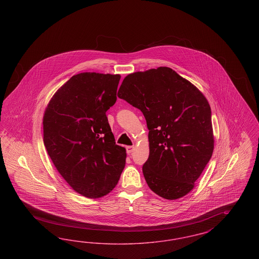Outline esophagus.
I'll return each mask as SVG.
<instances>
[{"label":"esophagus","instance_id":"1","mask_svg":"<svg viewBox=\"0 0 259 259\" xmlns=\"http://www.w3.org/2000/svg\"><path fill=\"white\" fill-rule=\"evenodd\" d=\"M134 149H135V147H131V146H129V147H127V148H126V151H127V153H128V154H130V153H132V152L134 151Z\"/></svg>","mask_w":259,"mask_h":259}]
</instances>
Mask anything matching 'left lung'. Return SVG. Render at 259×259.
Wrapping results in <instances>:
<instances>
[{"label":"left lung","instance_id":"obj_1","mask_svg":"<svg viewBox=\"0 0 259 259\" xmlns=\"http://www.w3.org/2000/svg\"><path fill=\"white\" fill-rule=\"evenodd\" d=\"M117 96L141 110L147 120L149 156L143 172L149 188L167 200L184 197L213 151L208 100L168 67L128 74Z\"/></svg>","mask_w":259,"mask_h":259}]
</instances>
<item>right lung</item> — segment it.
Here are the masks:
<instances>
[{"instance_id":"right-lung-1","label":"right lung","mask_w":259,"mask_h":259,"mask_svg":"<svg viewBox=\"0 0 259 259\" xmlns=\"http://www.w3.org/2000/svg\"><path fill=\"white\" fill-rule=\"evenodd\" d=\"M120 74H74L50 99L44 143L55 168L75 192L109 194L125 167L126 149L115 144L107 111L116 102Z\"/></svg>"}]
</instances>
